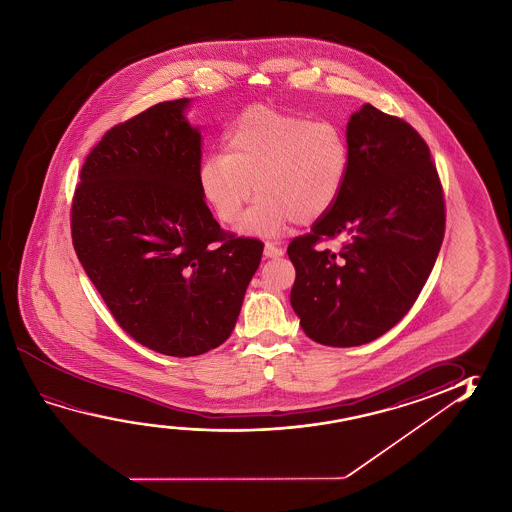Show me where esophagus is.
<instances>
[{"mask_svg": "<svg viewBox=\"0 0 512 512\" xmlns=\"http://www.w3.org/2000/svg\"><path fill=\"white\" fill-rule=\"evenodd\" d=\"M282 255H284V250L278 248L275 244L268 243L264 246V257H266V259H278V257H282Z\"/></svg>", "mask_w": 512, "mask_h": 512, "instance_id": "obj_1", "label": "esophagus"}]
</instances>
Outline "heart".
Segmentation results:
<instances>
[{
	"mask_svg": "<svg viewBox=\"0 0 512 512\" xmlns=\"http://www.w3.org/2000/svg\"><path fill=\"white\" fill-rule=\"evenodd\" d=\"M223 150L200 164V191L218 218L234 225L255 187L259 198L241 232L260 237H275L293 221L310 225L323 218L343 193L350 169L348 139L336 123L269 105L241 112Z\"/></svg>",
	"mask_w": 512,
	"mask_h": 512,
	"instance_id": "heart-1",
	"label": "heart"
}]
</instances>
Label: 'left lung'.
I'll return each mask as SVG.
<instances>
[{"instance_id":"8db88e82","label":"left lung","mask_w":512,"mask_h":512,"mask_svg":"<svg viewBox=\"0 0 512 512\" xmlns=\"http://www.w3.org/2000/svg\"><path fill=\"white\" fill-rule=\"evenodd\" d=\"M343 193L309 234L287 246L296 269L291 305L303 332L325 346H359L400 321L418 300L443 243L436 164L409 123L366 103L346 126ZM344 239L339 253L318 251Z\"/></svg>"}]
</instances>
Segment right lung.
I'll return each mask as SVG.
<instances>
[{
  "label": "right lung",
  "mask_w": 512,
  "mask_h": 512,
  "mask_svg": "<svg viewBox=\"0 0 512 512\" xmlns=\"http://www.w3.org/2000/svg\"><path fill=\"white\" fill-rule=\"evenodd\" d=\"M187 105L162 101L112 126L87 155L71 205L76 255L119 327L171 357L227 341L264 250L212 218Z\"/></svg>",
  "instance_id": "add662e5"
}]
</instances>
